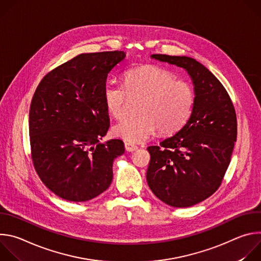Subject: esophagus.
Instances as JSON below:
<instances>
[{
  "mask_svg": "<svg viewBox=\"0 0 261 261\" xmlns=\"http://www.w3.org/2000/svg\"><path fill=\"white\" fill-rule=\"evenodd\" d=\"M125 148L127 152H134L137 150V145L135 144H132L130 142H125Z\"/></svg>",
  "mask_w": 261,
  "mask_h": 261,
  "instance_id": "obj_1",
  "label": "esophagus"
}]
</instances>
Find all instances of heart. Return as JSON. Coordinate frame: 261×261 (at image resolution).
<instances>
[{
	"instance_id": "b5f03b06",
	"label": "heart",
	"mask_w": 261,
	"mask_h": 261,
	"mask_svg": "<svg viewBox=\"0 0 261 261\" xmlns=\"http://www.w3.org/2000/svg\"><path fill=\"white\" fill-rule=\"evenodd\" d=\"M163 68L146 65L128 70L124 86L108 81L103 87V100L109 114L116 119L126 116L129 97H141L138 116L127 118L113 128V134L126 142L139 143L155 131L169 134L188 120L194 102L192 87L174 80Z\"/></svg>"
}]
</instances>
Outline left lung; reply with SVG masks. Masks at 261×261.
<instances>
[{
  "instance_id": "obj_1",
  "label": "left lung",
  "mask_w": 261,
  "mask_h": 261,
  "mask_svg": "<svg viewBox=\"0 0 261 261\" xmlns=\"http://www.w3.org/2000/svg\"><path fill=\"white\" fill-rule=\"evenodd\" d=\"M185 69L194 86L192 113L184 127L147 151L146 181L152 192L174 207L192 206L217 191L237 141V116L224 87L195 59L152 55Z\"/></svg>"
}]
</instances>
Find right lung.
<instances>
[{
  "instance_id": "1",
  "label": "right lung",
  "mask_w": 261,
  "mask_h": 261,
  "mask_svg": "<svg viewBox=\"0 0 261 261\" xmlns=\"http://www.w3.org/2000/svg\"><path fill=\"white\" fill-rule=\"evenodd\" d=\"M124 51L82 54L43 77L33 96L29 131L34 167L46 187L68 201L103 193L113 180L121 139L100 140L109 128L103 87Z\"/></svg>"
}]
</instances>
